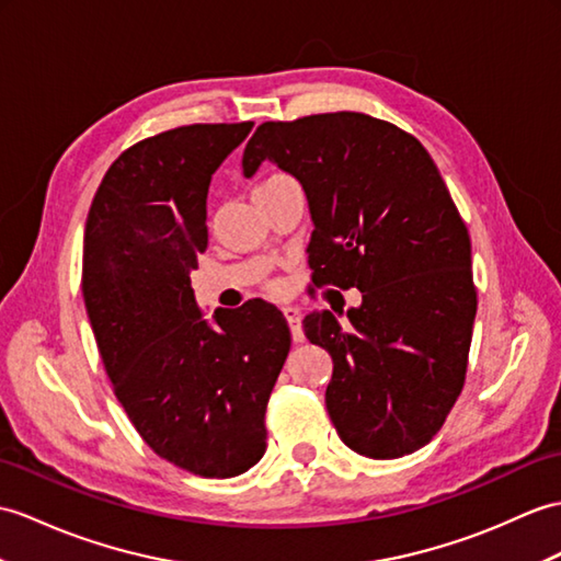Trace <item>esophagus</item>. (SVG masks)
Wrapping results in <instances>:
<instances>
[{
    "mask_svg": "<svg viewBox=\"0 0 561 561\" xmlns=\"http://www.w3.org/2000/svg\"><path fill=\"white\" fill-rule=\"evenodd\" d=\"M282 310H284V318H286V322H289V328H291L294 342H296V344H301V342L306 340L304 328H301V310H298L296 306H284Z\"/></svg>",
    "mask_w": 561,
    "mask_h": 561,
    "instance_id": "obj_1",
    "label": "esophagus"
}]
</instances>
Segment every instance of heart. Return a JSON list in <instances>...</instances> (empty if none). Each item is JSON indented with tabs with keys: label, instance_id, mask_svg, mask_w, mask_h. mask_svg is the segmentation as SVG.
Masks as SVG:
<instances>
[{
	"label": "heart",
	"instance_id": "heart-1",
	"mask_svg": "<svg viewBox=\"0 0 561 561\" xmlns=\"http://www.w3.org/2000/svg\"><path fill=\"white\" fill-rule=\"evenodd\" d=\"M279 176H282V174H275V176H270V179H279ZM270 179H267V181H270Z\"/></svg>",
	"mask_w": 561,
	"mask_h": 561
}]
</instances>
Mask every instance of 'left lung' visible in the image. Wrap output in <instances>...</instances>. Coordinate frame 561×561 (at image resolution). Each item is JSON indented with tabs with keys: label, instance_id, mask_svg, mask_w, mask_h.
Segmentation results:
<instances>
[{
	"label": "left lung",
	"instance_id": "1",
	"mask_svg": "<svg viewBox=\"0 0 561 561\" xmlns=\"http://www.w3.org/2000/svg\"><path fill=\"white\" fill-rule=\"evenodd\" d=\"M265 160L306 191L312 282L363 294L346 324L330 310L304 320L334 363L336 433L370 459L425 447L463 389L478 308L471 239L433 158L394 124L332 112L260 124L243 174Z\"/></svg>",
	"mask_w": 561,
	"mask_h": 561
}]
</instances>
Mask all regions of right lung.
Masks as SVG:
<instances>
[{
    "label": "right lung",
    "instance_id": "1",
    "mask_svg": "<svg viewBox=\"0 0 561 561\" xmlns=\"http://www.w3.org/2000/svg\"><path fill=\"white\" fill-rule=\"evenodd\" d=\"M253 122L191 124L124 150L85 219L83 301L114 394L146 445L203 478L263 459L265 409L291 332L263 301L203 318L191 272L207 188Z\"/></svg>",
    "mask_w": 561,
    "mask_h": 561
}]
</instances>
